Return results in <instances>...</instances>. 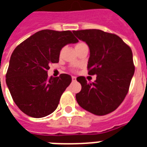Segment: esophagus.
<instances>
[{
	"instance_id": "obj_1",
	"label": "esophagus",
	"mask_w": 147,
	"mask_h": 147,
	"mask_svg": "<svg viewBox=\"0 0 147 147\" xmlns=\"http://www.w3.org/2000/svg\"><path fill=\"white\" fill-rule=\"evenodd\" d=\"M71 79H72V82H76V77L72 76L71 77Z\"/></svg>"
}]
</instances>
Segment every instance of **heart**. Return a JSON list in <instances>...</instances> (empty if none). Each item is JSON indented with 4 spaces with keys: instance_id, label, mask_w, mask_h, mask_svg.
Segmentation results:
<instances>
[{
    "instance_id": "obj_1",
    "label": "heart",
    "mask_w": 147,
    "mask_h": 147,
    "mask_svg": "<svg viewBox=\"0 0 147 147\" xmlns=\"http://www.w3.org/2000/svg\"><path fill=\"white\" fill-rule=\"evenodd\" d=\"M85 45H86L84 42H79V43H76V48H78V47H82V46H85ZM63 50L64 48H62L61 50V51H60V55H61L63 53Z\"/></svg>"
}]
</instances>
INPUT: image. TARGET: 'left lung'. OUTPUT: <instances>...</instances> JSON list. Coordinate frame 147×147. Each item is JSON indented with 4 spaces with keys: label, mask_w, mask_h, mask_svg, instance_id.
<instances>
[{
    "label": "left lung",
    "mask_w": 147,
    "mask_h": 147,
    "mask_svg": "<svg viewBox=\"0 0 147 147\" xmlns=\"http://www.w3.org/2000/svg\"><path fill=\"white\" fill-rule=\"evenodd\" d=\"M90 47L88 74L96 75L93 82L77 78L82 90L76 96L79 106L96 115H105L117 109L129 92L135 66L132 52L118 36L100 30L73 31Z\"/></svg>",
    "instance_id": "obj_1"
}]
</instances>
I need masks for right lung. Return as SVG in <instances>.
Returning a JSON list of instances; mask_svg holds the SVG:
<instances>
[{
  "instance_id": "1",
  "label": "right lung",
  "mask_w": 147,
  "mask_h": 147,
  "mask_svg": "<svg viewBox=\"0 0 147 147\" xmlns=\"http://www.w3.org/2000/svg\"><path fill=\"white\" fill-rule=\"evenodd\" d=\"M77 42L69 30L43 29L16 47L10 58L6 83L13 100L22 112L39 118L56 110L71 77L61 74L49 78V65L59 61L63 47Z\"/></svg>"
}]
</instances>
